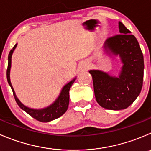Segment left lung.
<instances>
[{"mask_svg":"<svg viewBox=\"0 0 151 151\" xmlns=\"http://www.w3.org/2000/svg\"><path fill=\"white\" fill-rule=\"evenodd\" d=\"M120 34L108 39L105 49L120 56L123 66L119 77L98 70L89 71L92 76L96 102L109 110L127 108L139 95L142 88L144 58L134 35L119 22Z\"/></svg>","mask_w":151,"mask_h":151,"instance_id":"obj_1","label":"left lung"}]
</instances>
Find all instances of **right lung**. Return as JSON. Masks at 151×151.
<instances>
[{
    "mask_svg": "<svg viewBox=\"0 0 151 151\" xmlns=\"http://www.w3.org/2000/svg\"><path fill=\"white\" fill-rule=\"evenodd\" d=\"M16 46H17V44L14 45V47L12 48V49L10 51L9 54L8 67H7L6 70L7 81H8L9 84L12 90L13 95H14V99H15L16 102H17V105H19V107H20L21 109H23V111H26L28 114H29L31 116L35 118L37 120L40 121V122H50V121L52 120H54V119H58L60 116H62L63 114H64L65 113V111H67V109H68V103H69L70 88L72 86V84L74 83V82L75 81L76 79H74L73 80H71V82H69L68 84H66L63 88L60 96H58V98L56 99V101H55L52 105H51L49 107H47V108L40 110L32 109V108H28V107H26L25 105H23L17 98L15 93H14V89H13L12 86L11 82H10L9 72L10 68H11V58L13 53V51L14 50Z\"/></svg>",
    "mask_w": 151,
    "mask_h": 151,
    "instance_id": "obj_1",
    "label": "right lung"
}]
</instances>
